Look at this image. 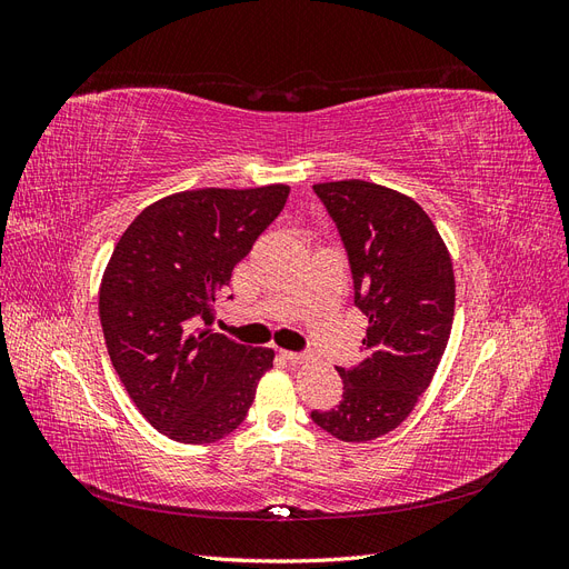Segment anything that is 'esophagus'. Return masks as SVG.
<instances>
[{
	"label": "esophagus",
	"instance_id": "1",
	"mask_svg": "<svg viewBox=\"0 0 569 569\" xmlns=\"http://www.w3.org/2000/svg\"><path fill=\"white\" fill-rule=\"evenodd\" d=\"M282 358L289 360V363H303L306 353H297V351H282Z\"/></svg>",
	"mask_w": 569,
	"mask_h": 569
}]
</instances>
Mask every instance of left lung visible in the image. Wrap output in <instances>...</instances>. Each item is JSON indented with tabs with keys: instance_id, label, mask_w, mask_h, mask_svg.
<instances>
[{
	"instance_id": "8db88e82",
	"label": "left lung",
	"mask_w": 569,
	"mask_h": 569,
	"mask_svg": "<svg viewBox=\"0 0 569 569\" xmlns=\"http://www.w3.org/2000/svg\"><path fill=\"white\" fill-rule=\"evenodd\" d=\"M335 220L366 313V358L337 368L339 406L311 418L341 441H370L399 427L432 382L451 337L456 278L432 218L396 189L339 180L313 184Z\"/></svg>"
}]
</instances>
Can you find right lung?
<instances>
[{"label":"right lung","instance_id":"right-lung-1","mask_svg":"<svg viewBox=\"0 0 569 569\" xmlns=\"http://www.w3.org/2000/svg\"><path fill=\"white\" fill-rule=\"evenodd\" d=\"M289 197L287 184L187 189L137 216L109 258L99 318L137 410L180 443H213L244 422L272 349L211 330L213 301Z\"/></svg>","mask_w":569,"mask_h":569}]
</instances>
